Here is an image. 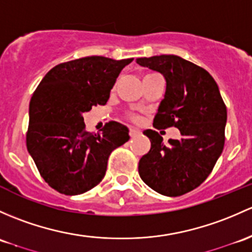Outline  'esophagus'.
<instances>
[{
	"label": "esophagus",
	"mask_w": 252,
	"mask_h": 252,
	"mask_svg": "<svg viewBox=\"0 0 252 252\" xmlns=\"http://www.w3.org/2000/svg\"><path fill=\"white\" fill-rule=\"evenodd\" d=\"M140 134V130L137 128H130V136H136Z\"/></svg>",
	"instance_id": "obj_1"
}]
</instances>
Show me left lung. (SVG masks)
Segmentation results:
<instances>
[{
  "mask_svg": "<svg viewBox=\"0 0 252 252\" xmlns=\"http://www.w3.org/2000/svg\"><path fill=\"white\" fill-rule=\"evenodd\" d=\"M136 63L160 72L166 81L153 126H176L181 133V139H170L165 145L156 130L144 131L151 150L139 161L140 177L156 192L179 197L200 186L221 156L226 105L210 73L189 60L156 55Z\"/></svg>",
  "mask_w": 252,
  "mask_h": 252,
  "instance_id": "left-lung-1",
  "label": "left lung"
}]
</instances>
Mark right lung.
Segmentation results:
<instances>
[{"instance_id": "1", "label": "right lung", "mask_w": 252, "mask_h": 252, "mask_svg": "<svg viewBox=\"0 0 252 252\" xmlns=\"http://www.w3.org/2000/svg\"><path fill=\"white\" fill-rule=\"evenodd\" d=\"M133 59L86 57L63 63L44 76L29 107L26 146L39 174L52 189L82 194L104 179L115 148L129 140V130L108 122L101 134L86 130L83 113L105 105L124 66Z\"/></svg>"}]
</instances>
